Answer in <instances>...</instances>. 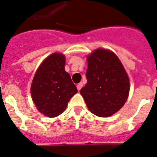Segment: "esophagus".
Returning a JSON list of instances; mask_svg holds the SVG:
<instances>
[{"label":"esophagus","instance_id":"1","mask_svg":"<svg viewBox=\"0 0 157 157\" xmlns=\"http://www.w3.org/2000/svg\"><path fill=\"white\" fill-rule=\"evenodd\" d=\"M82 87H83V84H82V83H79V84L77 85V90H78V91H80V90L81 89V88H82Z\"/></svg>","mask_w":157,"mask_h":157}]
</instances>
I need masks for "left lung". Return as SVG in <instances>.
I'll return each instance as SVG.
<instances>
[{"label": "left lung", "instance_id": "8db88e82", "mask_svg": "<svg viewBox=\"0 0 157 157\" xmlns=\"http://www.w3.org/2000/svg\"><path fill=\"white\" fill-rule=\"evenodd\" d=\"M87 84L80 94L96 116L109 117L127 100L129 80L122 62L112 51L97 49L88 56Z\"/></svg>", "mask_w": 157, "mask_h": 157}]
</instances>
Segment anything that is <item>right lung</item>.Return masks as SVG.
<instances>
[{"label": "right lung", "instance_id": "obj_1", "mask_svg": "<svg viewBox=\"0 0 157 157\" xmlns=\"http://www.w3.org/2000/svg\"><path fill=\"white\" fill-rule=\"evenodd\" d=\"M65 65L63 54H50L39 65L31 83L32 100L38 111L49 118L62 114L77 92L70 75L65 72Z\"/></svg>", "mask_w": 157, "mask_h": 157}]
</instances>
